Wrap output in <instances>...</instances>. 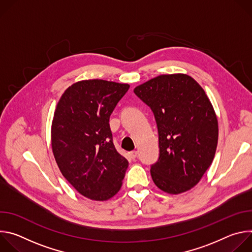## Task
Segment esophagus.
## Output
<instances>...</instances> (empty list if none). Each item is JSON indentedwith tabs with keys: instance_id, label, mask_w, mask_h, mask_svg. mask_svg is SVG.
Instances as JSON below:
<instances>
[{
	"instance_id": "34e87169",
	"label": "esophagus",
	"mask_w": 252,
	"mask_h": 252,
	"mask_svg": "<svg viewBox=\"0 0 252 252\" xmlns=\"http://www.w3.org/2000/svg\"><path fill=\"white\" fill-rule=\"evenodd\" d=\"M128 156H129V158H130L131 159H134V158L137 157V152H136V151H132V152L128 153Z\"/></svg>"
}]
</instances>
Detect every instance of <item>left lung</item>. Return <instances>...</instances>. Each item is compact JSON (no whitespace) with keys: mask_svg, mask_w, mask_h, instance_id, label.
Here are the masks:
<instances>
[{"mask_svg":"<svg viewBox=\"0 0 252 252\" xmlns=\"http://www.w3.org/2000/svg\"><path fill=\"white\" fill-rule=\"evenodd\" d=\"M133 93L151 107L158 132L159 156L151 165L155 185L178 194L198 184L210 166L219 125L203 89L189 76L162 75Z\"/></svg>","mask_w":252,"mask_h":252,"instance_id":"obj_1","label":"left lung"}]
</instances>
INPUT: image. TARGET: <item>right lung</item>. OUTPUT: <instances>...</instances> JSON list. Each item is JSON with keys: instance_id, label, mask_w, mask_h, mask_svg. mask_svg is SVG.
<instances>
[{"instance_id": "obj_1", "label": "right lung", "mask_w": 252, "mask_h": 252, "mask_svg": "<svg viewBox=\"0 0 252 252\" xmlns=\"http://www.w3.org/2000/svg\"><path fill=\"white\" fill-rule=\"evenodd\" d=\"M126 84L83 81L63 94L52 124V148L66 181L94 200L113 197L128 161L114 145L110 117L128 91Z\"/></svg>"}]
</instances>
